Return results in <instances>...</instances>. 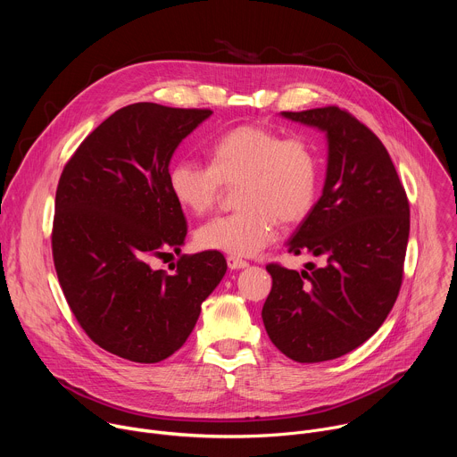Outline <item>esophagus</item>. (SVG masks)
I'll list each match as a JSON object with an SVG mask.
<instances>
[{"label": "esophagus", "mask_w": 457, "mask_h": 457, "mask_svg": "<svg viewBox=\"0 0 457 457\" xmlns=\"http://www.w3.org/2000/svg\"><path fill=\"white\" fill-rule=\"evenodd\" d=\"M228 266H229V270H244L249 264L245 262V260H242L238 256H228Z\"/></svg>", "instance_id": "1"}]
</instances>
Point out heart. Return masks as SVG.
Instances as JSON below:
<instances>
[{"label": "heart", "instance_id": "obj_1", "mask_svg": "<svg viewBox=\"0 0 457 457\" xmlns=\"http://www.w3.org/2000/svg\"><path fill=\"white\" fill-rule=\"evenodd\" d=\"M212 164L180 159L168 184L173 199L189 213L204 215L224 186H237V210L215 217L195 231L203 249L251 256L275 240L277 222L303 220L316 201L320 162L305 137H286L271 128L240 124L210 146Z\"/></svg>", "mask_w": 457, "mask_h": 457}]
</instances>
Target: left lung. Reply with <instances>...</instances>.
<instances>
[{"instance_id": "1", "label": "left lung", "mask_w": 457, "mask_h": 457, "mask_svg": "<svg viewBox=\"0 0 457 457\" xmlns=\"http://www.w3.org/2000/svg\"><path fill=\"white\" fill-rule=\"evenodd\" d=\"M328 139L321 197L287 240V251L323 256L309 271L270 264L262 320L287 358L318 363L367 342L393 309L411 229L407 193L381 141L338 106L282 112ZM309 268V266H307Z\"/></svg>"}]
</instances>
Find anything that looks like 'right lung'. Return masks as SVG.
<instances>
[{
  "label": "right lung",
  "instance_id": "1",
  "mask_svg": "<svg viewBox=\"0 0 457 457\" xmlns=\"http://www.w3.org/2000/svg\"><path fill=\"white\" fill-rule=\"evenodd\" d=\"M212 113L124 106L61 173L52 229L61 289L92 342L124 360L157 363L179 351L226 275L219 251L182 254L171 275L150 266L152 256L184 244L187 226L170 191V161Z\"/></svg>",
  "mask_w": 457,
  "mask_h": 457
}]
</instances>
